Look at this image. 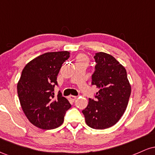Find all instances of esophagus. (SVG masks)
<instances>
[{
    "instance_id": "esophagus-1",
    "label": "esophagus",
    "mask_w": 155,
    "mask_h": 155,
    "mask_svg": "<svg viewBox=\"0 0 155 155\" xmlns=\"http://www.w3.org/2000/svg\"><path fill=\"white\" fill-rule=\"evenodd\" d=\"M69 99H70V100L71 101H74L76 99V96L70 95V96H69Z\"/></svg>"
}]
</instances>
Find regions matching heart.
Instances as JSON below:
<instances>
[{"label": "heart", "mask_w": 155, "mask_h": 155, "mask_svg": "<svg viewBox=\"0 0 155 155\" xmlns=\"http://www.w3.org/2000/svg\"><path fill=\"white\" fill-rule=\"evenodd\" d=\"M76 60H77V62H87V58L84 54H79L76 58Z\"/></svg>", "instance_id": "b5f03b06"}]
</instances>
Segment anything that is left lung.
Instances as JSON below:
<instances>
[{"label": "left lung", "instance_id": "left-lung-1", "mask_svg": "<svg viewBox=\"0 0 155 155\" xmlns=\"http://www.w3.org/2000/svg\"><path fill=\"white\" fill-rule=\"evenodd\" d=\"M94 59L92 85H96L99 91L95 98H89L82 113L89 127L103 130L114 125L123 115L131 87L125 68L113 56L101 51L96 53Z\"/></svg>", "mask_w": 155, "mask_h": 155}]
</instances>
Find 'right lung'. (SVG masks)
I'll use <instances>...</instances> for the list:
<instances>
[{"label": "right lung", "mask_w": 155, "mask_h": 155, "mask_svg": "<svg viewBox=\"0 0 155 155\" xmlns=\"http://www.w3.org/2000/svg\"><path fill=\"white\" fill-rule=\"evenodd\" d=\"M70 57L68 51L47 52L29 62L17 84V93L25 114L41 129L58 127L71 105L61 92L54 95L57 76Z\"/></svg>", "instance_id": "1"}]
</instances>
